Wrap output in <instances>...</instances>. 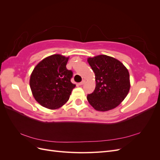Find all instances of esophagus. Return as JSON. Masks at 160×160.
<instances>
[{"instance_id":"obj_1","label":"esophagus","mask_w":160,"mask_h":160,"mask_svg":"<svg viewBox=\"0 0 160 160\" xmlns=\"http://www.w3.org/2000/svg\"><path fill=\"white\" fill-rule=\"evenodd\" d=\"M85 80H83L81 82H80L79 84V85H83V84H85Z\"/></svg>"}]
</instances>
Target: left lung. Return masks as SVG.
Segmentation results:
<instances>
[{
    "mask_svg": "<svg viewBox=\"0 0 160 160\" xmlns=\"http://www.w3.org/2000/svg\"><path fill=\"white\" fill-rule=\"evenodd\" d=\"M95 72L96 86L87 99L95 109L109 111L118 106L130 89L129 74L122 62L113 57L100 55L88 59Z\"/></svg>",
    "mask_w": 160,
    "mask_h": 160,
    "instance_id": "left-lung-1",
    "label": "left lung"
}]
</instances>
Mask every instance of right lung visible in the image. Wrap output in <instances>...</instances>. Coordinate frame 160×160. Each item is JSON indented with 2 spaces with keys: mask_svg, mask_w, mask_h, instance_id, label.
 Returning a JSON list of instances; mask_svg holds the SVG:
<instances>
[{
  "mask_svg": "<svg viewBox=\"0 0 160 160\" xmlns=\"http://www.w3.org/2000/svg\"><path fill=\"white\" fill-rule=\"evenodd\" d=\"M68 60L69 57L52 55L38 62L33 69L31 89L34 98L43 107L58 109L69 100L75 85L71 82L72 71L66 67Z\"/></svg>",
  "mask_w": 160,
  "mask_h": 160,
  "instance_id": "add662e5",
  "label": "right lung"
}]
</instances>
